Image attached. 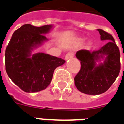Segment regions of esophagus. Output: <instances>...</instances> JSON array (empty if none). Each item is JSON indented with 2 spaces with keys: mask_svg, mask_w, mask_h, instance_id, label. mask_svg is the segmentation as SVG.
Returning a JSON list of instances; mask_svg holds the SVG:
<instances>
[{
  "mask_svg": "<svg viewBox=\"0 0 124 124\" xmlns=\"http://www.w3.org/2000/svg\"><path fill=\"white\" fill-rule=\"evenodd\" d=\"M73 54L72 52H68L66 55H65V60H68V59H71V58H72L73 57Z\"/></svg>",
  "mask_w": 124,
  "mask_h": 124,
  "instance_id": "34e87169",
  "label": "esophagus"
}]
</instances>
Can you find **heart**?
Returning a JSON list of instances; mask_svg holds the SVG:
<instances>
[{"label":"heart","instance_id":"heart-1","mask_svg":"<svg viewBox=\"0 0 124 124\" xmlns=\"http://www.w3.org/2000/svg\"><path fill=\"white\" fill-rule=\"evenodd\" d=\"M84 41H85V39H84V38H79V39H78V42H79V43H83Z\"/></svg>","mask_w":124,"mask_h":124}]
</instances>
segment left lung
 I'll return each mask as SVG.
<instances>
[{
  "label": "left lung",
  "instance_id": "left-lung-1",
  "mask_svg": "<svg viewBox=\"0 0 124 124\" xmlns=\"http://www.w3.org/2000/svg\"><path fill=\"white\" fill-rule=\"evenodd\" d=\"M98 31L101 40L107 43L98 50L91 52L82 49L75 54L80 61L81 69L75 77V84L79 91L88 95H99L108 90L121 68L120 52L114 38L102 29ZM101 60L104 61L98 63Z\"/></svg>",
  "mask_w": 124,
  "mask_h": 124
}]
</instances>
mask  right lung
I'll return each instance as SVG.
<instances>
[{
	"mask_svg": "<svg viewBox=\"0 0 124 124\" xmlns=\"http://www.w3.org/2000/svg\"><path fill=\"white\" fill-rule=\"evenodd\" d=\"M52 25L36 27L23 25L16 30L5 49V70L12 81L25 92L44 90L52 79L54 70L65 60L45 53L32 54L35 49L48 40L45 35Z\"/></svg>",
	"mask_w": 124,
	"mask_h": 124,
	"instance_id": "right-lung-1",
	"label": "right lung"
}]
</instances>
